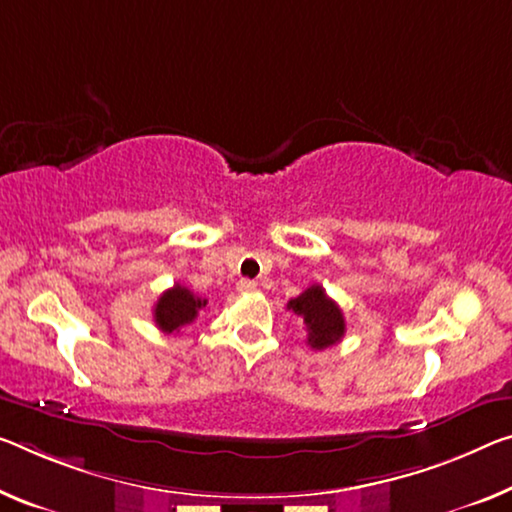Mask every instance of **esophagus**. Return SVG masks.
Masks as SVG:
<instances>
[{"mask_svg":"<svg viewBox=\"0 0 512 512\" xmlns=\"http://www.w3.org/2000/svg\"><path fill=\"white\" fill-rule=\"evenodd\" d=\"M256 288H258V283L251 281V279H240V281H238V290H240V293H254Z\"/></svg>","mask_w":512,"mask_h":512,"instance_id":"34e87169","label":"esophagus"}]
</instances>
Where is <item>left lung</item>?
Returning <instances> with one entry per match:
<instances>
[{"instance_id":"8db88e82","label":"left lung","mask_w":512,"mask_h":512,"mask_svg":"<svg viewBox=\"0 0 512 512\" xmlns=\"http://www.w3.org/2000/svg\"><path fill=\"white\" fill-rule=\"evenodd\" d=\"M288 309L304 320L306 343L313 350H325L338 343L345 334V318L341 306L325 293V288L313 283L302 295L288 302Z\"/></svg>"}]
</instances>
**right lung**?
<instances>
[{
  "instance_id": "obj_1",
  "label": "right lung",
  "mask_w": 512,
  "mask_h": 512,
  "mask_svg": "<svg viewBox=\"0 0 512 512\" xmlns=\"http://www.w3.org/2000/svg\"><path fill=\"white\" fill-rule=\"evenodd\" d=\"M206 304L208 300H201V297L194 295L190 288L176 283L174 288L164 290L160 300H157L155 311H153L155 325L160 327L164 334L180 332L183 327L192 325L196 316H199V311Z\"/></svg>"
}]
</instances>
